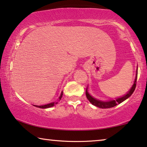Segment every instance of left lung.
Wrapping results in <instances>:
<instances>
[{"mask_svg": "<svg viewBox=\"0 0 147 147\" xmlns=\"http://www.w3.org/2000/svg\"><path fill=\"white\" fill-rule=\"evenodd\" d=\"M137 73V72H136ZM136 78H137V75L136 76V78L135 82H134V84L132 88H131V90L128 92L127 94H126L125 96L120 97L119 98H116V100H110V101H101L99 100H97V99L93 98V97L90 96L87 91V88L86 90V98L89 102L91 103L92 105H94L98 108L100 109H109V108H112V107H115L116 105L120 104L122 102H123L124 100H125L126 99H127L129 97L131 96V94L133 93V92L135 91L136 86Z\"/></svg>", "mask_w": 147, "mask_h": 147, "instance_id": "obj_1", "label": "left lung"}]
</instances>
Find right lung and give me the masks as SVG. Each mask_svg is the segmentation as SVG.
<instances>
[{
  "instance_id": "right-lung-1",
  "label": "right lung",
  "mask_w": 147,
  "mask_h": 147,
  "mask_svg": "<svg viewBox=\"0 0 147 147\" xmlns=\"http://www.w3.org/2000/svg\"><path fill=\"white\" fill-rule=\"evenodd\" d=\"M63 92H62L61 94V96H60L59 99H58L57 101H56V102H51V103H49V104L45 105H41V106H38V105H35V107H38V108H40V109H47V108H49V107H53L55 105L58 104V102H59V101L60 100H61V98H62V96H63Z\"/></svg>"
}]
</instances>
